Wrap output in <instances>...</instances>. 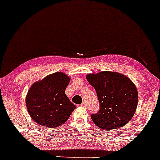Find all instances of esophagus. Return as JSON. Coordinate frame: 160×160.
I'll use <instances>...</instances> for the list:
<instances>
[{
    "instance_id": "34e87169",
    "label": "esophagus",
    "mask_w": 160,
    "mask_h": 160,
    "mask_svg": "<svg viewBox=\"0 0 160 160\" xmlns=\"http://www.w3.org/2000/svg\"><path fill=\"white\" fill-rule=\"evenodd\" d=\"M81 106H82V107H87V103H85V102H83V103H82V104H81Z\"/></svg>"
}]
</instances>
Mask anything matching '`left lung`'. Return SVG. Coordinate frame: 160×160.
I'll return each mask as SVG.
<instances>
[{"mask_svg": "<svg viewBox=\"0 0 160 160\" xmlns=\"http://www.w3.org/2000/svg\"><path fill=\"white\" fill-rule=\"evenodd\" d=\"M86 78L94 88L100 103V110L91 116L95 125L106 130L126 125L138 107V91L133 82L122 74L107 71L88 74Z\"/></svg>", "mask_w": 160, "mask_h": 160, "instance_id": "left-lung-1", "label": "left lung"}]
</instances>
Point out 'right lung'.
<instances>
[{
    "label": "right lung",
    "mask_w": 160,
    "mask_h": 160,
    "mask_svg": "<svg viewBox=\"0 0 160 160\" xmlns=\"http://www.w3.org/2000/svg\"><path fill=\"white\" fill-rule=\"evenodd\" d=\"M69 78L53 73L33 84L26 96V107L32 119L39 125L53 128L65 123L75 106L65 94Z\"/></svg>",
    "instance_id": "add662e5"
}]
</instances>
